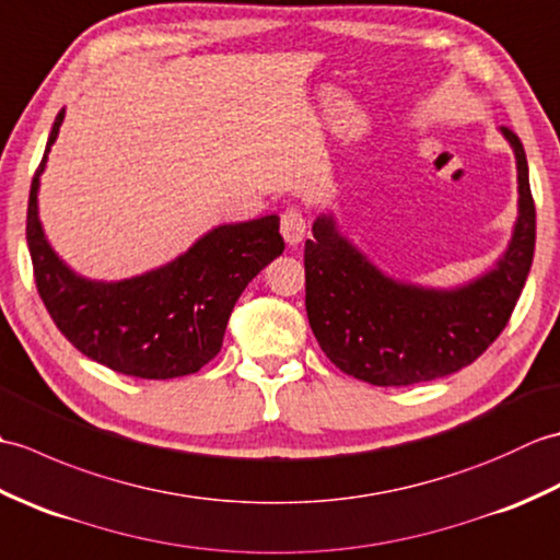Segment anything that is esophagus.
<instances>
[{
  "label": "esophagus",
  "instance_id": "obj_1",
  "mask_svg": "<svg viewBox=\"0 0 560 560\" xmlns=\"http://www.w3.org/2000/svg\"><path fill=\"white\" fill-rule=\"evenodd\" d=\"M305 217L299 207H289L281 213V235L289 245H299L305 235Z\"/></svg>",
  "mask_w": 560,
  "mask_h": 560
}]
</instances>
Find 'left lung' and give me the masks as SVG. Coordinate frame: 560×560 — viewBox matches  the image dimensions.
<instances>
[{"instance_id":"obj_1","label":"left lung","mask_w":560,"mask_h":560,"mask_svg":"<svg viewBox=\"0 0 560 560\" xmlns=\"http://www.w3.org/2000/svg\"><path fill=\"white\" fill-rule=\"evenodd\" d=\"M520 217L503 259L455 291L416 289L380 273L319 217L305 241V311L319 349L339 371L377 387L428 383L462 371L491 347L513 315L534 257L537 211L527 156L513 129Z\"/></svg>"}]
</instances>
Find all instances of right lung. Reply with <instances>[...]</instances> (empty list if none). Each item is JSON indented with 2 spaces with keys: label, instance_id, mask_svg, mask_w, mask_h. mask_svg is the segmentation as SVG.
Instances as JSON below:
<instances>
[{
  "label": "right lung",
  "instance_id": "right-lung-1",
  "mask_svg": "<svg viewBox=\"0 0 560 560\" xmlns=\"http://www.w3.org/2000/svg\"><path fill=\"white\" fill-rule=\"evenodd\" d=\"M65 110L55 117L33 175L26 241L33 277L57 329L115 373L171 380L197 373L223 347L225 325L245 287L283 253L277 217L219 225L171 265L117 283L89 281L62 265L38 221V185Z\"/></svg>",
  "mask_w": 560,
  "mask_h": 560
}]
</instances>
